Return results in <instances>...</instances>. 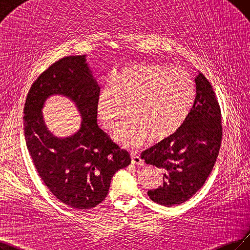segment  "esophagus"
<instances>
[{
	"mask_svg": "<svg viewBox=\"0 0 250 250\" xmlns=\"http://www.w3.org/2000/svg\"><path fill=\"white\" fill-rule=\"evenodd\" d=\"M131 163L133 165H137V166H144L145 165L144 160L141 158V156H138L134 153L131 154Z\"/></svg>",
	"mask_w": 250,
	"mask_h": 250,
	"instance_id": "esophagus-1",
	"label": "esophagus"
}]
</instances>
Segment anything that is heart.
I'll use <instances>...</instances> for the list:
<instances>
[{
	"label": "heart",
	"mask_w": 250,
	"mask_h": 250,
	"mask_svg": "<svg viewBox=\"0 0 250 250\" xmlns=\"http://www.w3.org/2000/svg\"><path fill=\"white\" fill-rule=\"evenodd\" d=\"M195 98V83L184 69L135 63L113 73L96 96L95 113L104 128L113 131L127 105L129 118L114 138L135 148L146 138L157 142L174 134L188 119Z\"/></svg>",
	"instance_id": "heart-1"
}]
</instances>
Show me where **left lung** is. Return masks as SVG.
Wrapping results in <instances>:
<instances>
[{
  "label": "left lung",
  "mask_w": 250,
  "mask_h": 250,
  "mask_svg": "<svg viewBox=\"0 0 250 250\" xmlns=\"http://www.w3.org/2000/svg\"><path fill=\"white\" fill-rule=\"evenodd\" d=\"M195 83V103L183 126L142 153L146 164L165 172L163 185L147 195L167 207L186 202L203 187L222 144V113L212 86L200 72Z\"/></svg>",
  "instance_id": "obj_1"
}]
</instances>
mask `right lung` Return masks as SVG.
<instances>
[{
    "label": "right lung",
    "instance_id": "right-lung-1",
    "mask_svg": "<svg viewBox=\"0 0 250 250\" xmlns=\"http://www.w3.org/2000/svg\"><path fill=\"white\" fill-rule=\"evenodd\" d=\"M99 90L85 55H72L59 59L38 77L24 104L25 142L39 176L59 201L76 209L102 203L114 174L131 163L128 152L96 123ZM52 94L71 98L83 116L82 127L72 137L55 138L43 123L41 109Z\"/></svg>",
    "mask_w": 250,
    "mask_h": 250
}]
</instances>
